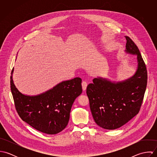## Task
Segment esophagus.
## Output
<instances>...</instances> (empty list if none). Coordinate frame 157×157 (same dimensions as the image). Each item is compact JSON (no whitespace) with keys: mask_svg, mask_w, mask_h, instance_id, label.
<instances>
[{"mask_svg":"<svg viewBox=\"0 0 157 157\" xmlns=\"http://www.w3.org/2000/svg\"><path fill=\"white\" fill-rule=\"evenodd\" d=\"M82 89L83 90H85L86 89V87L88 86V83L86 82L85 81H83L82 83Z\"/></svg>","mask_w":157,"mask_h":157,"instance_id":"34e87169","label":"esophagus"}]
</instances>
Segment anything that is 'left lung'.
Here are the masks:
<instances>
[{"label": "left lung", "instance_id": "left-lung-1", "mask_svg": "<svg viewBox=\"0 0 157 157\" xmlns=\"http://www.w3.org/2000/svg\"><path fill=\"white\" fill-rule=\"evenodd\" d=\"M125 38V51L136 56L138 65L134 75L118 82L95 78L86 88L93 118L97 125L105 129L119 128L138 114L146 89V65L137 46L128 36Z\"/></svg>", "mask_w": 157, "mask_h": 157}]
</instances>
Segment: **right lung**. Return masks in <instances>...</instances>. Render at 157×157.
Segmentation results:
<instances>
[{"mask_svg":"<svg viewBox=\"0 0 157 157\" xmlns=\"http://www.w3.org/2000/svg\"><path fill=\"white\" fill-rule=\"evenodd\" d=\"M11 71V90L16 111L23 121L36 130L56 134L67 125L75 99L82 92V79L63 81L53 88L37 95H26L14 84Z\"/></svg>","mask_w":157,"mask_h":157,"instance_id":"right-lung-1","label":"right lung"}]
</instances>
